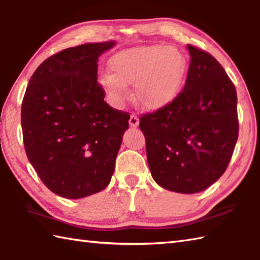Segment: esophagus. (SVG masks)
Wrapping results in <instances>:
<instances>
[{"label": "esophagus", "mask_w": 260, "mask_h": 260, "mask_svg": "<svg viewBox=\"0 0 260 260\" xmlns=\"http://www.w3.org/2000/svg\"><path fill=\"white\" fill-rule=\"evenodd\" d=\"M139 124H140L139 117H137V116H136L135 114H132V115L129 116V125H131L132 127H137V126H139Z\"/></svg>", "instance_id": "esophagus-1"}]
</instances>
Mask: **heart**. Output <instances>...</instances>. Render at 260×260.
<instances>
[{
	"label": "heart",
	"instance_id": "1",
	"mask_svg": "<svg viewBox=\"0 0 260 260\" xmlns=\"http://www.w3.org/2000/svg\"><path fill=\"white\" fill-rule=\"evenodd\" d=\"M112 74H104L99 85L110 102L123 104L129 97L127 86L134 84V96L145 109L157 110L178 96L186 71V59L179 49L164 45L141 46L119 51L110 58Z\"/></svg>",
	"mask_w": 260,
	"mask_h": 260
}]
</instances>
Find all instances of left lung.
Wrapping results in <instances>:
<instances>
[{
	"mask_svg": "<svg viewBox=\"0 0 260 260\" xmlns=\"http://www.w3.org/2000/svg\"><path fill=\"white\" fill-rule=\"evenodd\" d=\"M185 85L167 106L141 116L151 174L164 189L198 193L213 184L233 156L239 133L237 91L222 66L187 45Z\"/></svg>",
	"mask_w": 260,
	"mask_h": 260,
	"instance_id": "left-lung-1",
	"label": "left lung"
}]
</instances>
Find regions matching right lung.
I'll return each mask as SVG.
<instances>
[{
	"instance_id": "right-lung-1",
	"label": "right lung",
	"mask_w": 260,
	"mask_h": 260,
	"mask_svg": "<svg viewBox=\"0 0 260 260\" xmlns=\"http://www.w3.org/2000/svg\"><path fill=\"white\" fill-rule=\"evenodd\" d=\"M115 41L68 48L46 59L26 87L21 125L26 156L49 190L67 199L106 187L129 114L110 107L98 57Z\"/></svg>"
}]
</instances>
